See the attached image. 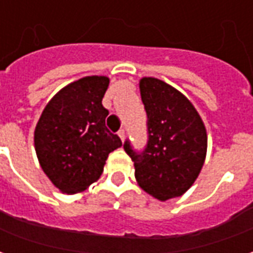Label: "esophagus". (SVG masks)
I'll list each match as a JSON object with an SVG mask.
<instances>
[{"label": "esophagus", "instance_id": "obj_1", "mask_svg": "<svg viewBox=\"0 0 253 253\" xmlns=\"http://www.w3.org/2000/svg\"><path fill=\"white\" fill-rule=\"evenodd\" d=\"M118 135L121 137L122 141H125V135H126V132H125V130H123V128H121V130L118 131Z\"/></svg>", "mask_w": 253, "mask_h": 253}]
</instances>
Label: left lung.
I'll return each instance as SVG.
<instances>
[{"mask_svg":"<svg viewBox=\"0 0 253 253\" xmlns=\"http://www.w3.org/2000/svg\"><path fill=\"white\" fill-rule=\"evenodd\" d=\"M148 115V143L142 152L130 141L123 148L135 167V179L159 201L181 196L201 172L207 134L201 116L186 96L159 78L139 81Z\"/></svg>","mask_w":253,"mask_h":253,"instance_id":"left-lung-1","label":"left lung"}]
</instances>
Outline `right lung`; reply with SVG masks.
Segmentation results:
<instances>
[{
  "mask_svg": "<svg viewBox=\"0 0 253 253\" xmlns=\"http://www.w3.org/2000/svg\"><path fill=\"white\" fill-rule=\"evenodd\" d=\"M110 84L89 76L69 84L43 110L35 128V150L43 172L65 192L86 190L99 179L105 160L122 141L107 128L101 100Z\"/></svg>",
  "mask_w": 253,
  "mask_h": 253,
  "instance_id": "obj_1",
  "label": "right lung"
}]
</instances>
